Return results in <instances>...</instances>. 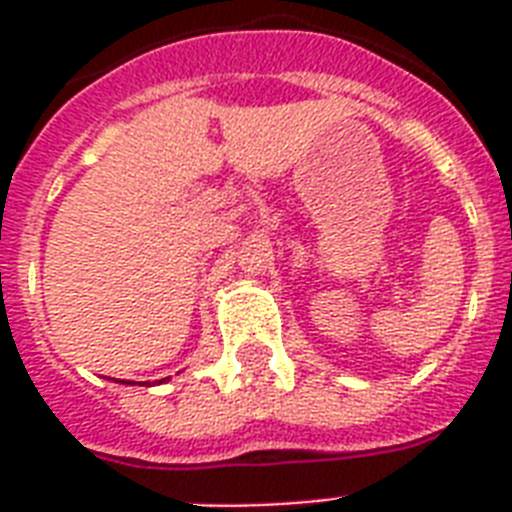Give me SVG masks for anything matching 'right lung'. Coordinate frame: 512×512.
I'll use <instances>...</instances> for the list:
<instances>
[{
  "label": "right lung",
  "instance_id": "right-lung-1",
  "mask_svg": "<svg viewBox=\"0 0 512 512\" xmlns=\"http://www.w3.org/2000/svg\"><path fill=\"white\" fill-rule=\"evenodd\" d=\"M161 382H164V379H161Z\"/></svg>",
  "mask_w": 512,
  "mask_h": 512
}]
</instances>
